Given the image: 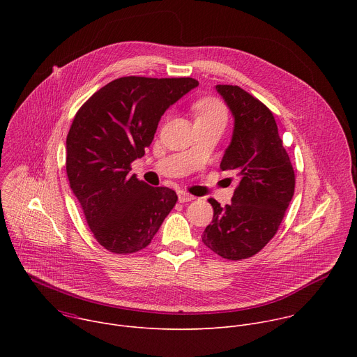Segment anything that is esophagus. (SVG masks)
Masks as SVG:
<instances>
[{
	"label": "esophagus",
	"instance_id": "1",
	"mask_svg": "<svg viewBox=\"0 0 357 357\" xmlns=\"http://www.w3.org/2000/svg\"><path fill=\"white\" fill-rule=\"evenodd\" d=\"M178 199H179V202H181V203H185V202H190V200H193V199H195V196H192V195H189V193H186V192L181 190V192H178Z\"/></svg>",
	"mask_w": 357,
	"mask_h": 357
}]
</instances>
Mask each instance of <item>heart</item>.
Masks as SVG:
<instances>
[{
  "instance_id": "b5f03b06",
  "label": "heart",
  "mask_w": 357,
  "mask_h": 357,
  "mask_svg": "<svg viewBox=\"0 0 357 357\" xmlns=\"http://www.w3.org/2000/svg\"><path fill=\"white\" fill-rule=\"evenodd\" d=\"M193 113L196 121H219L225 124L227 120L226 107L223 106L222 101L212 97L196 101V105L193 106Z\"/></svg>"
}]
</instances>
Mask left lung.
I'll list each match as a JSON object with an SVG mask.
<instances>
[{
	"mask_svg": "<svg viewBox=\"0 0 357 357\" xmlns=\"http://www.w3.org/2000/svg\"><path fill=\"white\" fill-rule=\"evenodd\" d=\"M234 127L220 168L240 178L231 203L215 199L213 220L202 241L227 260L257 254L277 233L294 196L295 174L273 113L238 86L218 84Z\"/></svg>",
	"mask_w": 357,
	"mask_h": 357,
	"instance_id": "obj_1",
	"label": "left lung"
}]
</instances>
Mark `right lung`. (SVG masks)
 Returning <instances> with one entry per match:
<instances>
[{
  "mask_svg": "<svg viewBox=\"0 0 357 357\" xmlns=\"http://www.w3.org/2000/svg\"><path fill=\"white\" fill-rule=\"evenodd\" d=\"M197 84L192 77H120L76 113L66 172L93 236L109 251L145 248L175 206V190L149 186L130 175V165L144 157L164 113Z\"/></svg>",
  "mask_w": 357,
  "mask_h": 357,
  "instance_id": "1",
  "label": "right lung"
}]
</instances>
